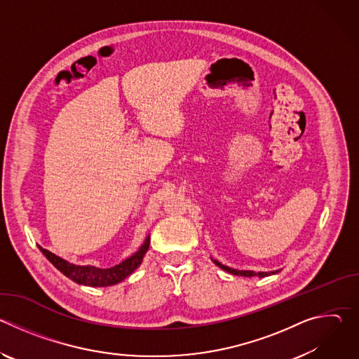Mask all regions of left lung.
<instances>
[{"instance_id": "1", "label": "left lung", "mask_w": 359, "mask_h": 359, "mask_svg": "<svg viewBox=\"0 0 359 359\" xmlns=\"http://www.w3.org/2000/svg\"><path fill=\"white\" fill-rule=\"evenodd\" d=\"M213 260V263L216 264V266H219L222 270H224V271H227V273H230V274H233V276H243V277H260V278H263V277H269V276H273V274H277L280 270H276V271H259V273H255V271H251V270H236V269H231V267H227V266H224V264H222L220 262H217V260H215V259H212Z\"/></svg>"}]
</instances>
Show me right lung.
Listing matches in <instances>:
<instances>
[{
	"mask_svg": "<svg viewBox=\"0 0 359 359\" xmlns=\"http://www.w3.org/2000/svg\"><path fill=\"white\" fill-rule=\"evenodd\" d=\"M149 244H150V236L144 238L143 244L139 247V250L135 254L130 255V257L125 259L122 263L109 269H99L95 266H76L58 257V255H55L54 252L42 248L41 245L38 247L41 252L48 259V262L72 281L82 285H88V287H109L123 281L142 264L144 254L149 250Z\"/></svg>",
	"mask_w": 359,
	"mask_h": 359,
	"instance_id": "obj_1",
	"label": "right lung"
}]
</instances>
